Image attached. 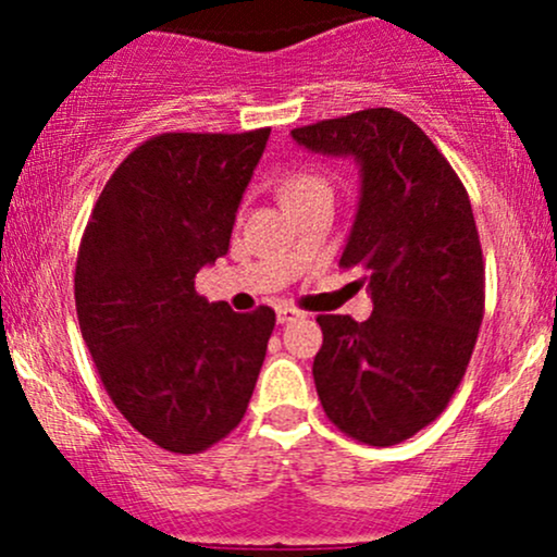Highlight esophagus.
I'll return each mask as SVG.
<instances>
[{
  "label": "esophagus",
  "instance_id": "obj_1",
  "mask_svg": "<svg viewBox=\"0 0 557 557\" xmlns=\"http://www.w3.org/2000/svg\"><path fill=\"white\" fill-rule=\"evenodd\" d=\"M300 317H304V311L290 309V306H280V309H277V322H280V324L296 322V319H300Z\"/></svg>",
  "mask_w": 557,
  "mask_h": 557
}]
</instances>
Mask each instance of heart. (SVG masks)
<instances>
[{
	"mask_svg": "<svg viewBox=\"0 0 557 557\" xmlns=\"http://www.w3.org/2000/svg\"><path fill=\"white\" fill-rule=\"evenodd\" d=\"M322 190L332 194L330 181L322 175V172L298 170V172H293V175L285 177L283 188H280V196H283V201L287 203V201H296V198H304L311 194H322Z\"/></svg>",
	"mask_w": 557,
	"mask_h": 557,
	"instance_id": "1",
	"label": "heart"
}]
</instances>
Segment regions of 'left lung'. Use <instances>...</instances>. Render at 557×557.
Here are the masks:
<instances>
[{"instance_id": "left-lung-1", "label": "left lung", "mask_w": 557, "mask_h": 557, "mask_svg": "<svg viewBox=\"0 0 557 557\" xmlns=\"http://www.w3.org/2000/svg\"><path fill=\"white\" fill-rule=\"evenodd\" d=\"M306 149L354 157L361 198L343 248L372 293L367 322L317 317L324 413L363 445L413 437L445 411L484 317V261L469 194L406 114L376 107L293 131Z\"/></svg>"}]
</instances>
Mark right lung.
<instances>
[{
    "label": "right lung",
    "instance_id": "right-lung-1",
    "mask_svg": "<svg viewBox=\"0 0 557 557\" xmlns=\"http://www.w3.org/2000/svg\"><path fill=\"white\" fill-rule=\"evenodd\" d=\"M270 127L162 133L123 159L75 264L83 341L117 411L170 453H201L240 424L274 311L235 314L196 293L230 248Z\"/></svg>",
    "mask_w": 557,
    "mask_h": 557
}]
</instances>
